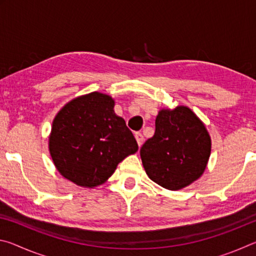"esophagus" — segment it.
<instances>
[{"mask_svg": "<svg viewBox=\"0 0 256 256\" xmlns=\"http://www.w3.org/2000/svg\"><path fill=\"white\" fill-rule=\"evenodd\" d=\"M136 142H138V146H141V144H144V136H142V134H141L140 132L136 133Z\"/></svg>", "mask_w": 256, "mask_h": 256, "instance_id": "1", "label": "esophagus"}]
</instances>
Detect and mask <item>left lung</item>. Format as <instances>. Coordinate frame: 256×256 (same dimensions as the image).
I'll use <instances>...</instances> for the list:
<instances>
[{
  "instance_id": "1",
  "label": "left lung",
  "mask_w": 256,
  "mask_h": 256,
  "mask_svg": "<svg viewBox=\"0 0 256 256\" xmlns=\"http://www.w3.org/2000/svg\"><path fill=\"white\" fill-rule=\"evenodd\" d=\"M211 154V138L204 124L186 106L159 110L156 131L140 149L151 180L177 190L202 176Z\"/></svg>"
}]
</instances>
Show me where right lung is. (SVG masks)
<instances>
[{"instance_id": "1", "label": "right lung", "mask_w": 256, "mask_h": 256, "mask_svg": "<svg viewBox=\"0 0 256 256\" xmlns=\"http://www.w3.org/2000/svg\"><path fill=\"white\" fill-rule=\"evenodd\" d=\"M114 106L108 94L90 92L68 102L53 120L48 146L56 170L82 188L104 184L123 159L138 151Z\"/></svg>"}]
</instances>
